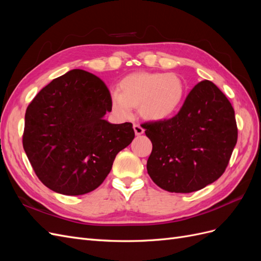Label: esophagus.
Segmentation results:
<instances>
[{
	"label": "esophagus",
	"mask_w": 261,
	"mask_h": 261,
	"mask_svg": "<svg viewBox=\"0 0 261 261\" xmlns=\"http://www.w3.org/2000/svg\"><path fill=\"white\" fill-rule=\"evenodd\" d=\"M134 132H135V134H136L137 136H139V135H143V134H144V128L141 127L140 125L135 124V125H134Z\"/></svg>",
	"instance_id": "obj_1"
}]
</instances>
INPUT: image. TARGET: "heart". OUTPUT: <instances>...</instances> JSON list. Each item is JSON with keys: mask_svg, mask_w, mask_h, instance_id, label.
<instances>
[{"mask_svg": "<svg viewBox=\"0 0 261 261\" xmlns=\"http://www.w3.org/2000/svg\"><path fill=\"white\" fill-rule=\"evenodd\" d=\"M186 86L174 73L137 72L125 76L120 83V91L110 94L113 113L127 118L133 108L150 122H161L176 114L184 103Z\"/></svg>", "mask_w": 261, "mask_h": 261, "instance_id": "heart-1", "label": "heart"}]
</instances>
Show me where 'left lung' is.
<instances>
[{"label":"left lung","mask_w":261,"mask_h":261,"mask_svg":"<svg viewBox=\"0 0 261 261\" xmlns=\"http://www.w3.org/2000/svg\"><path fill=\"white\" fill-rule=\"evenodd\" d=\"M144 128L152 143L148 174L170 193L196 192L217 180L238 141L234 109L209 81L194 87L174 117Z\"/></svg>","instance_id":"left-lung-1"}]
</instances>
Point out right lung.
Returning a JSON list of instances; mask_svg holds the SVG:
<instances>
[{"instance_id":"1","label":"right lung","mask_w":261,"mask_h":261,"mask_svg":"<svg viewBox=\"0 0 261 261\" xmlns=\"http://www.w3.org/2000/svg\"><path fill=\"white\" fill-rule=\"evenodd\" d=\"M110 91L99 77L72 69L53 80L28 106L22 146L37 176L67 196L90 193L135 137L132 123L111 124Z\"/></svg>"}]
</instances>
